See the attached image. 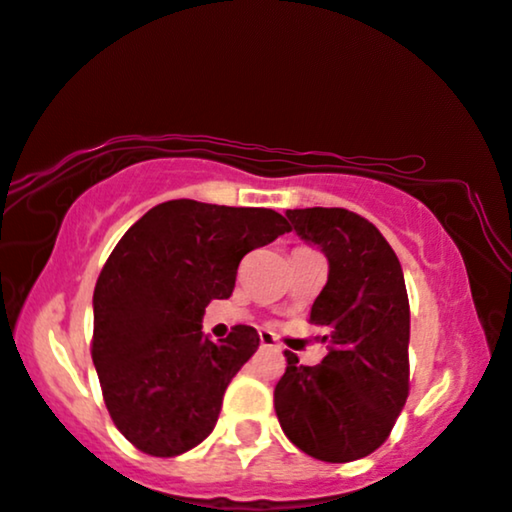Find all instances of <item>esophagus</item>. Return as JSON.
<instances>
[{
  "mask_svg": "<svg viewBox=\"0 0 512 512\" xmlns=\"http://www.w3.org/2000/svg\"><path fill=\"white\" fill-rule=\"evenodd\" d=\"M259 343L264 345V348H278V343H276V336L271 334V331H259Z\"/></svg>",
  "mask_w": 512,
  "mask_h": 512,
  "instance_id": "esophagus-1",
  "label": "esophagus"
}]
</instances>
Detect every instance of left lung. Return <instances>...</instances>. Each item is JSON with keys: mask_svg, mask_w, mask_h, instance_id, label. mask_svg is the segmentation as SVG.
<instances>
[{"mask_svg": "<svg viewBox=\"0 0 512 512\" xmlns=\"http://www.w3.org/2000/svg\"><path fill=\"white\" fill-rule=\"evenodd\" d=\"M301 239L329 259L311 325L329 343L320 364L287 366L273 390L285 436L322 462L345 464L387 441L410 390V308L399 257L378 227L345 208L287 211Z\"/></svg>", "mask_w": 512, "mask_h": 512, "instance_id": "left-lung-1", "label": "left lung"}]
</instances>
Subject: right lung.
Instances as JSON below:
<instances>
[{"instance_id": "right-lung-1", "label": "right lung", "mask_w": 512, "mask_h": 512, "mask_svg": "<svg viewBox=\"0 0 512 512\" xmlns=\"http://www.w3.org/2000/svg\"><path fill=\"white\" fill-rule=\"evenodd\" d=\"M290 229L271 208L174 199L113 248L92 297L90 352L111 420L136 450L176 457L211 434L259 336L236 325L213 343L201 318L211 299L232 297L241 259Z\"/></svg>"}]
</instances>
